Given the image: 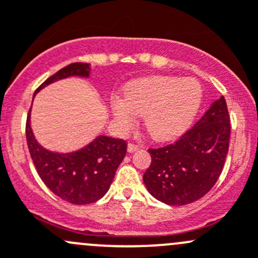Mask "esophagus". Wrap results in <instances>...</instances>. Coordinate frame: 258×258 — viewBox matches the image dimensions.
Wrapping results in <instances>:
<instances>
[{"instance_id":"obj_1","label":"esophagus","mask_w":258,"mask_h":258,"mask_svg":"<svg viewBox=\"0 0 258 258\" xmlns=\"http://www.w3.org/2000/svg\"><path fill=\"white\" fill-rule=\"evenodd\" d=\"M139 148H140L139 145L132 144V142H130V144L127 145V150H128V152H135V151H137Z\"/></svg>"}]
</instances>
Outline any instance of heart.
Instances as JSON below:
<instances>
[{
    "label": "heart",
    "mask_w": 258,
    "mask_h": 258,
    "mask_svg": "<svg viewBox=\"0 0 258 258\" xmlns=\"http://www.w3.org/2000/svg\"><path fill=\"white\" fill-rule=\"evenodd\" d=\"M202 101L201 85L194 79L155 76L130 83L124 98L111 101L114 121L121 131L144 114L145 128L152 139L167 141L186 131Z\"/></svg>",
    "instance_id": "b5f03b06"
}]
</instances>
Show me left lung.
Returning a JSON list of instances; mask_svg holds the SVG:
<instances>
[{
    "instance_id": "1",
    "label": "left lung",
    "mask_w": 258,
    "mask_h": 258,
    "mask_svg": "<svg viewBox=\"0 0 258 258\" xmlns=\"http://www.w3.org/2000/svg\"><path fill=\"white\" fill-rule=\"evenodd\" d=\"M230 134V114L221 96L175 144L148 148L151 165L144 175L148 192L171 206L204 197L222 172Z\"/></svg>"
}]
</instances>
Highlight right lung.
Here are the masks:
<instances>
[{
  "label": "right lung",
  "instance_id": "1",
  "mask_svg": "<svg viewBox=\"0 0 258 258\" xmlns=\"http://www.w3.org/2000/svg\"><path fill=\"white\" fill-rule=\"evenodd\" d=\"M88 75L90 64L75 62L48 77L36 92L54 81L70 76L88 77ZM30 112L26 121V140L33 165L43 183L59 199L74 205L92 204L105 196L117 167L126 156L127 142L98 136L76 152H51L41 147L33 137Z\"/></svg>",
  "mask_w": 258,
  "mask_h": 258
}]
</instances>
